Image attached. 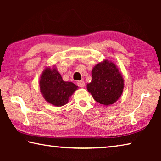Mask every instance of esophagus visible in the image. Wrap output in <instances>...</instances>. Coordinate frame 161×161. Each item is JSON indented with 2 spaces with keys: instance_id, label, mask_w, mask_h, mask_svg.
I'll return each mask as SVG.
<instances>
[{
  "instance_id": "esophagus-1",
  "label": "esophagus",
  "mask_w": 161,
  "mask_h": 161,
  "mask_svg": "<svg viewBox=\"0 0 161 161\" xmlns=\"http://www.w3.org/2000/svg\"><path fill=\"white\" fill-rule=\"evenodd\" d=\"M77 85L80 86V87H84V85H85V82H84V81H82V80L78 81L77 82Z\"/></svg>"
}]
</instances>
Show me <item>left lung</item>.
<instances>
[{
	"label": "left lung",
	"instance_id": "obj_1",
	"mask_svg": "<svg viewBox=\"0 0 161 161\" xmlns=\"http://www.w3.org/2000/svg\"><path fill=\"white\" fill-rule=\"evenodd\" d=\"M87 90L101 104L108 106L118 100L123 92L124 80L113 62L104 60L92 71V81Z\"/></svg>",
	"mask_w": 161,
	"mask_h": 161
}]
</instances>
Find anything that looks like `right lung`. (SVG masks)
Returning a JSON list of instances; mask_svg holds the SVG:
<instances>
[{"mask_svg":"<svg viewBox=\"0 0 161 161\" xmlns=\"http://www.w3.org/2000/svg\"><path fill=\"white\" fill-rule=\"evenodd\" d=\"M40 92L51 104L61 107L68 102L77 86L71 81H64L55 68H46L40 81Z\"/></svg>","mask_w":161,"mask_h":161,"instance_id":"obj_1","label":"right lung"}]
</instances>
